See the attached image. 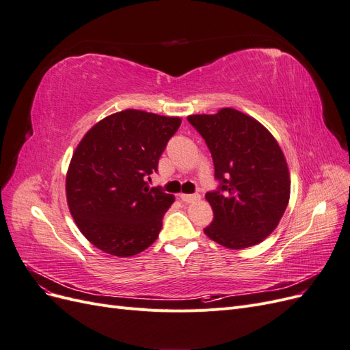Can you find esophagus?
<instances>
[{"mask_svg": "<svg viewBox=\"0 0 350 350\" xmlns=\"http://www.w3.org/2000/svg\"><path fill=\"white\" fill-rule=\"evenodd\" d=\"M179 197H181V200L185 201V203H193V201H197L201 198L200 194H181Z\"/></svg>", "mask_w": 350, "mask_h": 350, "instance_id": "34e87169", "label": "esophagus"}]
</instances>
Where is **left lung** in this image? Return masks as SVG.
Here are the masks:
<instances>
[{"instance_id":"1","label":"left lung","mask_w":350,"mask_h":350,"mask_svg":"<svg viewBox=\"0 0 350 350\" xmlns=\"http://www.w3.org/2000/svg\"><path fill=\"white\" fill-rule=\"evenodd\" d=\"M213 157L216 191L206 194L213 221L204 234L230 250L257 245L278 228L289 203L291 176L271 133L234 108L189 115Z\"/></svg>"}]
</instances>
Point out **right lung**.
Returning <instances> with one entry per match:
<instances>
[{"instance_id":"add662e5","label":"right lung","mask_w":350,"mask_h":350,"mask_svg":"<svg viewBox=\"0 0 350 350\" xmlns=\"http://www.w3.org/2000/svg\"><path fill=\"white\" fill-rule=\"evenodd\" d=\"M179 125L178 116L125 109L94 124L76 147L67 203L81 234L100 251L131 257L159 237L175 198L149 188L147 179Z\"/></svg>"}]
</instances>
